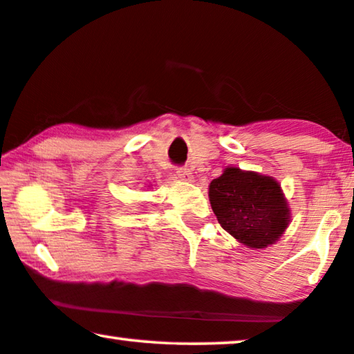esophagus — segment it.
I'll return each mask as SVG.
<instances>
[{
	"label": "esophagus",
	"instance_id": "obj_1",
	"mask_svg": "<svg viewBox=\"0 0 354 354\" xmlns=\"http://www.w3.org/2000/svg\"><path fill=\"white\" fill-rule=\"evenodd\" d=\"M176 174L182 178V180H190L192 178V171L188 167H183V166L176 167Z\"/></svg>",
	"mask_w": 354,
	"mask_h": 354
}]
</instances>
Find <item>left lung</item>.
Listing matches in <instances>:
<instances>
[{
  "label": "left lung",
  "mask_w": 354,
  "mask_h": 354,
  "mask_svg": "<svg viewBox=\"0 0 354 354\" xmlns=\"http://www.w3.org/2000/svg\"><path fill=\"white\" fill-rule=\"evenodd\" d=\"M209 201L222 229L250 248L275 243L290 222L279 183L256 172L227 167L211 182Z\"/></svg>",
  "instance_id": "1"
}]
</instances>
